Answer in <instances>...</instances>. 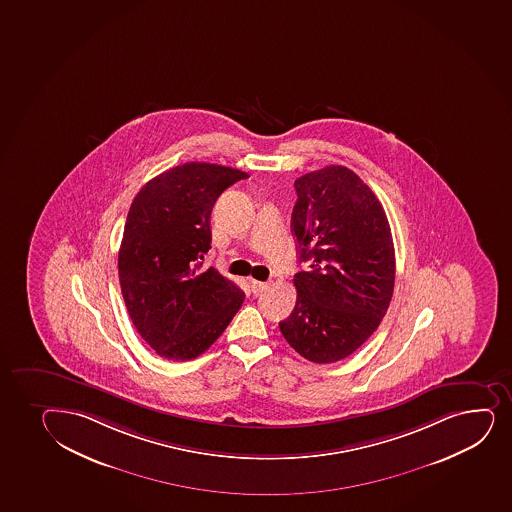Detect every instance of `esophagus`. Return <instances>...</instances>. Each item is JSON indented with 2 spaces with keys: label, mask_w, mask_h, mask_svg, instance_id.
I'll return each instance as SVG.
<instances>
[{
  "label": "esophagus",
  "mask_w": 512,
  "mask_h": 512,
  "mask_svg": "<svg viewBox=\"0 0 512 512\" xmlns=\"http://www.w3.org/2000/svg\"><path fill=\"white\" fill-rule=\"evenodd\" d=\"M250 288H252L253 294H260L262 291L269 288V284H267V282L255 281V279H252V281H250Z\"/></svg>",
  "instance_id": "obj_1"
}]
</instances>
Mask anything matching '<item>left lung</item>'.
Wrapping results in <instances>:
<instances>
[{
  "label": "left lung",
  "mask_w": 512,
  "mask_h": 512,
  "mask_svg": "<svg viewBox=\"0 0 512 512\" xmlns=\"http://www.w3.org/2000/svg\"><path fill=\"white\" fill-rule=\"evenodd\" d=\"M291 228L299 262L298 299L279 322L294 351L316 364L351 356L383 320L395 286V248L385 209L373 190L342 165L294 182Z\"/></svg>",
  "instance_id": "1"
}]
</instances>
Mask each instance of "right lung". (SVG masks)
Here are the masks:
<instances>
[{"label":"right lung","instance_id":"add662e5","mask_svg":"<svg viewBox=\"0 0 512 512\" xmlns=\"http://www.w3.org/2000/svg\"><path fill=\"white\" fill-rule=\"evenodd\" d=\"M245 172L214 163H184L139 190L127 213L119 282L127 313L156 354L170 361L201 356L230 325L245 293L214 267V202Z\"/></svg>","mask_w":512,"mask_h":512}]
</instances>
